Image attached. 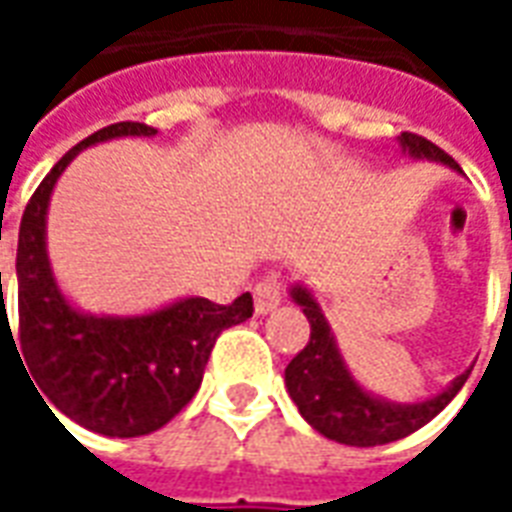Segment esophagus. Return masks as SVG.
I'll use <instances>...</instances> for the list:
<instances>
[{
  "mask_svg": "<svg viewBox=\"0 0 512 512\" xmlns=\"http://www.w3.org/2000/svg\"><path fill=\"white\" fill-rule=\"evenodd\" d=\"M282 301V282L277 277H268L255 285V312L266 315V312L277 310Z\"/></svg>",
  "mask_w": 512,
  "mask_h": 512,
  "instance_id": "34e87169",
  "label": "esophagus"
}]
</instances>
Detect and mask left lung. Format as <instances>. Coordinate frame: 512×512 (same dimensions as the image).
Masks as SVG:
<instances>
[{"label":"left lung","mask_w":512,"mask_h":512,"mask_svg":"<svg viewBox=\"0 0 512 512\" xmlns=\"http://www.w3.org/2000/svg\"><path fill=\"white\" fill-rule=\"evenodd\" d=\"M400 145L414 158L441 161L461 172L458 161L425 136L403 131ZM290 296L310 321V343L285 367V384H288L293 403L299 406L301 417L326 439L351 444V447H376V444L406 439L408 433L428 425L430 419L461 392V386L469 378V370H466L444 392L422 403H386L381 397L365 392L348 373L334 343L332 329L323 318L318 301L310 296V290L296 285L290 290Z\"/></svg>","instance_id":"1"}]
</instances>
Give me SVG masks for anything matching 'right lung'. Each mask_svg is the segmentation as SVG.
Here are the masks:
<instances>
[{"instance_id": "add662e5", "label": "right lung", "mask_w": 512, "mask_h": 512, "mask_svg": "<svg viewBox=\"0 0 512 512\" xmlns=\"http://www.w3.org/2000/svg\"><path fill=\"white\" fill-rule=\"evenodd\" d=\"M145 123H115L95 131L51 167L29 197L18 230V332L7 321L0 271V348L19 343L27 378L40 389V400L82 428L134 439L164 428L200 389L216 337L235 323L252 318V296L233 304L183 299L164 310L134 318H95L71 307L51 277L46 255V211L54 183L73 156L95 142L115 136H153ZM49 408V406H46ZM54 417V411L49 408ZM57 419V417H54ZM60 422V419H57Z\"/></svg>"}]
</instances>
